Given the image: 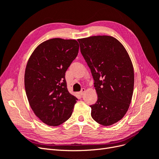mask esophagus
I'll use <instances>...</instances> for the list:
<instances>
[{"label": "esophagus", "instance_id": "obj_1", "mask_svg": "<svg viewBox=\"0 0 159 159\" xmlns=\"http://www.w3.org/2000/svg\"><path fill=\"white\" fill-rule=\"evenodd\" d=\"M85 92V88H82V89H81L80 92L79 93V94H80L81 96H82V95L84 94Z\"/></svg>", "mask_w": 159, "mask_h": 159}]
</instances>
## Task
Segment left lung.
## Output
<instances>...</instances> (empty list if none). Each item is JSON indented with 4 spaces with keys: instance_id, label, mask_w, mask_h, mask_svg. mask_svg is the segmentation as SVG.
Listing matches in <instances>:
<instances>
[{
    "instance_id": "1",
    "label": "left lung",
    "mask_w": 159,
    "mask_h": 159,
    "mask_svg": "<svg viewBox=\"0 0 159 159\" xmlns=\"http://www.w3.org/2000/svg\"><path fill=\"white\" fill-rule=\"evenodd\" d=\"M78 41L91 70L98 101L90 105L91 115L103 126L120 121L131 102L134 70L127 50L116 38L94 36Z\"/></svg>"
}]
</instances>
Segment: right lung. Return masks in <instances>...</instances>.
<instances>
[{"mask_svg": "<svg viewBox=\"0 0 159 159\" xmlns=\"http://www.w3.org/2000/svg\"><path fill=\"white\" fill-rule=\"evenodd\" d=\"M78 51L75 40L52 38L38 46L28 61L27 98L34 113L48 125H60L73 112L78 99L67 89L65 74Z\"/></svg>", "mask_w": 159, "mask_h": 159, "instance_id": "obj_1", "label": "right lung"}]
</instances>
